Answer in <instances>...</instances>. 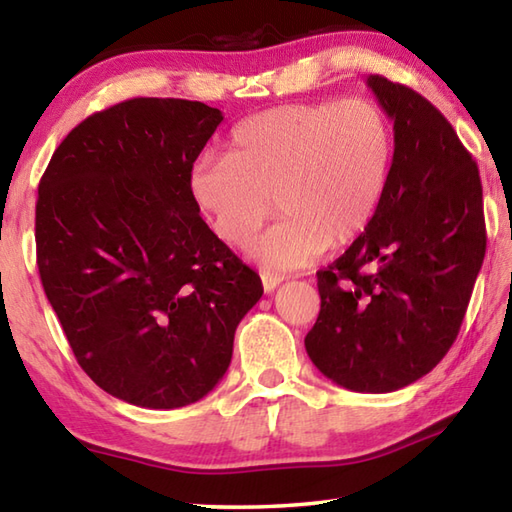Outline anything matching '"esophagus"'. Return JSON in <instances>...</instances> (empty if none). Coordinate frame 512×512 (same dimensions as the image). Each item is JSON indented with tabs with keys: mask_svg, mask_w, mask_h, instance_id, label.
<instances>
[{
	"mask_svg": "<svg viewBox=\"0 0 512 512\" xmlns=\"http://www.w3.org/2000/svg\"><path fill=\"white\" fill-rule=\"evenodd\" d=\"M281 277H277V275H270V273H262V284H264V290L266 292H273L279 284H281Z\"/></svg>",
	"mask_w": 512,
	"mask_h": 512,
	"instance_id": "34e87169",
	"label": "esophagus"
}]
</instances>
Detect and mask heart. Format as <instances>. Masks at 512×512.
<instances>
[{"label": "heart", "instance_id": "obj_1", "mask_svg": "<svg viewBox=\"0 0 512 512\" xmlns=\"http://www.w3.org/2000/svg\"><path fill=\"white\" fill-rule=\"evenodd\" d=\"M391 156V125L376 103H290L239 123L226 156L195 162L189 187L213 233L239 250L253 244L275 200L284 217L253 255L268 270H297L367 231Z\"/></svg>", "mask_w": 512, "mask_h": 512}]
</instances>
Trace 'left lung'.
<instances>
[{
	"instance_id": "left-lung-1",
	"label": "left lung",
	"mask_w": 512,
	"mask_h": 512,
	"mask_svg": "<svg viewBox=\"0 0 512 512\" xmlns=\"http://www.w3.org/2000/svg\"><path fill=\"white\" fill-rule=\"evenodd\" d=\"M394 121V158L376 217L317 273L321 310L306 350L323 376L387 394L429 374L469 308L486 253L480 171L424 96L372 74Z\"/></svg>"
}]
</instances>
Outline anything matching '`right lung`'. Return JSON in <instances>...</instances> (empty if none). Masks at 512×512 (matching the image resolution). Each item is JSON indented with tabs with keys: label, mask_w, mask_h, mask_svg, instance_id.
I'll list each match as a JSON object with an SVG mask.
<instances>
[{
	"label": "right lung",
	"mask_w": 512,
	"mask_h": 512,
	"mask_svg": "<svg viewBox=\"0 0 512 512\" xmlns=\"http://www.w3.org/2000/svg\"><path fill=\"white\" fill-rule=\"evenodd\" d=\"M224 121L129 99L76 125L39 182V277L76 361L114 398L176 409L231 365L262 279L200 217L189 173Z\"/></svg>",
	"instance_id": "1"
}]
</instances>
